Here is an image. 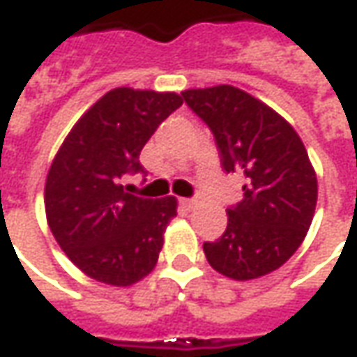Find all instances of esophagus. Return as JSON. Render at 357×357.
<instances>
[{
  "instance_id": "obj_1",
  "label": "esophagus",
  "mask_w": 357,
  "mask_h": 357,
  "mask_svg": "<svg viewBox=\"0 0 357 357\" xmlns=\"http://www.w3.org/2000/svg\"><path fill=\"white\" fill-rule=\"evenodd\" d=\"M179 203H181L183 207H188V209H191L195 201H193V199H179Z\"/></svg>"
}]
</instances>
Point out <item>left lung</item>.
I'll return each mask as SVG.
<instances>
[{"mask_svg":"<svg viewBox=\"0 0 357 357\" xmlns=\"http://www.w3.org/2000/svg\"><path fill=\"white\" fill-rule=\"evenodd\" d=\"M188 107L211 128L220 166L242 172L244 197L203 252L215 270L246 281L278 270L299 248L317 207V174L299 135L266 103L232 86L188 89Z\"/></svg>","mask_w":357,"mask_h":357,"instance_id":"1","label":"left lung"}]
</instances>
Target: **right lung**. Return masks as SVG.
Segmentation results:
<instances>
[{"label":"right lung","mask_w":357,"mask_h":357,"mask_svg":"<svg viewBox=\"0 0 357 357\" xmlns=\"http://www.w3.org/2000/svg\"><path fill=\"white\" fill-rule=\"evenodd\" d=\"M183 103L178 93L117 87L77 121L48 169L45 209L60 248L93 280L127 287L154 270L176 197L128 193L140 150Z\"/></svg>","instance_id":"1"}]
</instances>
